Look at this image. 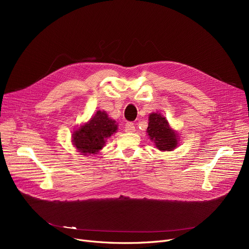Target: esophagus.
Returning <instances> with one entry per match:
<instances>
[{"label":"esophagus","instance_id":"esophagus-1","mask_svg":"<svg viewBox=\"0 0 249 249\" xmlns=\"http://www.w3.org/2000/svg\"><path fill=\"white\" fill-rule=\"evenodd\" d=\"M135 131V126L131 122H127L125 124V132H134Z\"/></svg>","mask_w":249,"mask_h":249}]
</instances>
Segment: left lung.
Returning <instances> with one entry per match:
<instances>
[{"instance_id":"left-lung-1","label":"left lung","mask_w":249,"mask_h":249,"mask_svg":"<svg viewBox=\"0 0 249 249\" xmlns=\"http://www.w3.org/2000/svg\"><path fill=\"white\" fill-rule=\"evenodd\" d=\"M148 119L146 132L153 141L156 148L160 151H172L178 143V134L171 128L165 117L159 113H151Z\"/></svg>"}]
</instances>
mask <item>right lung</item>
<instances>
[{
  "mask_svg": "<svg viewBox=\"0 0 249 249\" xmlns=\"http://www.w3.org/2000/svg\"><path fill=\"white\" fill-rule=\"evenodd\" d=\"M118 130L115 120L105 111H97L89 121L72 132L71 142L78 152L84 155L97 154L105 145L106 139Z\"/></svg>",
  "mask_w": 249,
  "mask_h": 249,
  "instance_id": "1",
  "label": "right lung"
}]
</instances>
